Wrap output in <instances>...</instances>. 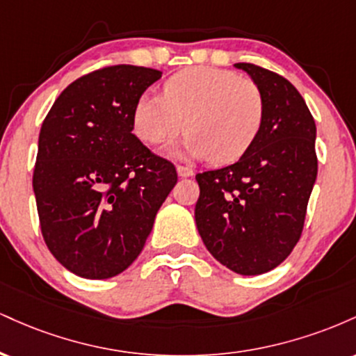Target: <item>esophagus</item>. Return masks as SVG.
Returning a JSON list of instances; mask_svg holds the SVG:
<instances>
[{"mask_svg":"<svg viewBox=\"0 0 356 356\" xmlns=\"http://www.w3.org/2000/svg\"><path fill=\"white\" fill-rule=\"evenodd\" d=\"M177 174H179V177H191V175L194 174V170H192L191 167L177 165Z\"/></svg>","mask_w":356,"mask_h":356,"instance_id":"1","label":"esophagus"}]
</instances>
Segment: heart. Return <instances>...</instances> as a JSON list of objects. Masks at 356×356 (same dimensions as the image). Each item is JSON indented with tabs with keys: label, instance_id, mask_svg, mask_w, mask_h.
<instances>
[{
	"label": "heart",
	"instance_id": "obj_1",
	"mask_svg": "<svg viewBox=\"0 0 356 356\" xmlns=\"http://www.w3.org/2000/svg\"><path fill=\"white\" fill-rule=\"evenodd\" d=\"M264 110L263 92L252 80L226 68L192 67L170 76L162 95H142L132 122L149 145L174 140L187 127V154L231 164L254 145Z\"/></svg>",
	"mask_w": 356,
	"mask_h": 356
}]
</instances>
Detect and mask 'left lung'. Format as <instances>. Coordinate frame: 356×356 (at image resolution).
<instances>
[{
    "label": "left lung",
    "instance_id": "1",
    "mask_svg": "<svg viewBox=\"0 0 356 356\" xmlns=\"http://www.w3.org/2000/svg\"><path fill=\"white\" fill-rule=\"evenodd\" d=\"M236 67L263 92V130L236 164L195 175V224L220 264L254 276L280 266L301 238L318 172L316 125L284 76L252 63Z\"/></svg>",
    "mask_w": 356,
    "mask_h": 356
}]
</instances>
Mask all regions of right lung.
<instances>
[{
    "label": "right lung",
    "mask_w": 356,
    "mask_h": 356,
    "mask_svg": "<svg viewBox=\"0 0 356 356\" xmlns=\"http://www.w3.org/2000/svg\"><path fill=\"white\" fill-rule=\"evenodd\" d=\"M162 72L112 65L68 85L44 117L33 170L40 227L68 271L107 280L144 249L177 170L134 136V107Z\"/></svg>",
    "instance_id": "1"
}]
</instances>
